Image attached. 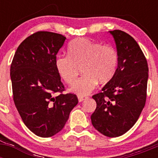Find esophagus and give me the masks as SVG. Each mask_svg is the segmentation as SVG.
Here are the masks:
<instances>
[{"mask_svg":"<svg viewBox=\"0 0 158 158\" xmlns=\"http://www.w3.org/2000/svg\"><path fill=\"white\" fill-rule=\"evenodd\" d=\"M77 98H78V100H79V102H82L83 100H86L88 97L87 96H81V95H79V96H77Z\"/></svg>","mask_w":158,"mask_h":158,"instance_id":"34e87169","label":"esophagus"}]
</instances>
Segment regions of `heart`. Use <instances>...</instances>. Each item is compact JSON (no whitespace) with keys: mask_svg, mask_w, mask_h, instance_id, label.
<instances>
[{"mask_svg":"<svg viewBox=\"0 0 158 158\" xmlns=\"http://www.w3.org/2000/svg\"><path fill=\"white\" fill-rule=\"evenodd\" d=\"M69 54H60L55 58V67L61 77L69 85L74 83L79 73L78 67L82 65L85 74L73 84L71 90L81 96L93 91L98 81H109L116 72L118 56L116 50L110 45L85 38L69 43Z\"/></svg>","mask_w":158,"mask_h":158,"instance_id":"b5f03b06","label":"heart"}]
</instances>
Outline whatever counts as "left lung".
<instances>
[{"instance_id":"left-lung-1","label":"left lung","mask_w":158,"mask_h":158,"mask_svg":"<svg viewBox=\"0 0 158 158\" xmlns=\"http://www.w3.org/2000/svg\"><path fill=\"white\" fill-rule=\"evenodd\" d=\"M109 33L116 45L118 66L101 93L93 96L96 108L91 120L99 132L115 138L135 125L144 107L149 69L144 54L130 35L120 30Z\"/></svg>"}]
</instances>
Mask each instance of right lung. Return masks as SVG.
<instances>
[{
	"label": "right lung",
	"mask_w": 158,
	"mask_h": 158,
	"mask_svg": "<svg viewBox=\"0 0 158 158\" xmlns=\"http://www.w3.org/2000/svg\"><path fill=\"white\" fill-rule=\"evenodd\" d=\"M65 39L54 32H35L20 43L11 64L15 105L26 127L42 138L62 131L78 103L76 95L62 93L65 88L55 67Z\"/></svg>",
	"instance_id": "1"
}]
</instances>
